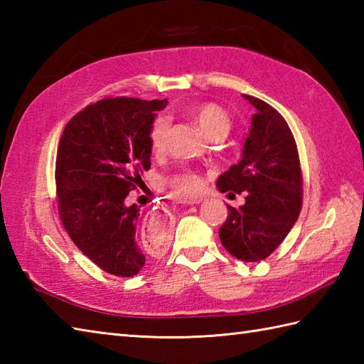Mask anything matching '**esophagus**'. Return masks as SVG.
<instances>
[{"label":"esophagus","instance_id":"esophagus-1","mask_svg":"<svg viewBox=\"0 0 364 364\" xmlns=\"http://www.w3.org/2000/svg\"><path fill=\"white\" fill-rule=\"evenodd\" d=\"M202 202V198H189V200H181V203L184 205H198Z\"/></svg>","mask_w":364,"mask_h":364}]
</instances>
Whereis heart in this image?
Returning a JSON list of instances; mask_svg holds the SVG:
<instances>
[{
  "label": "heart",
  "instance_id": "b5f03b06",
  "mask_svg": "<svg viewBox=\"0 0 364 364\" xmlns=\"http://www.w3.org/2000/svg\"><path fill=\"white\" fill-rule=\"evenodd\" d=\"M191 117L196 122V125L210 139L225 137L231 127L228 114L215 103H202L196 106L194 109L191 111ZM167 131L168 120L164 115H161V117L153 122L149 134V141L153 151L159 153L164 150ZM170 183H172V186L175 188L178 194L181 196H194L203 186V180L194 172L178 173L172 178Z\"/></svg>",
  "mask_w": 364,
  "mask_h": 364
}]
</instances>
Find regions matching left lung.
<instances>
[{"mask_svg": "<svg viewBox=\"0 0 364 364\" xmlns=\"http://www.w3.org/2000/svg\"><path fill=\"white\" fill-rule=\"evenodd\" d=\"M242 97L257 111L241 159L218 178V189L247 192V197L237 210L228 205L219 237L235 258L255 262L267 258L296 223L301 208V173L288 123L272 106L250 95Z\"/></svg>", "mask_w": 364, "mask_h": 364, "instance_id": "obj_1", "label": "left lung"}]
</instances>
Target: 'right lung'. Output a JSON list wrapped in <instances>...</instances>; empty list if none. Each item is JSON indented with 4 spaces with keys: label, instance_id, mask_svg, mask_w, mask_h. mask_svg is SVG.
Returning a JSON list of instances; mask_svg holds the SVG:
<instances>
[{
    "label": "right lung",
    "instance_id": "add662e5",
    "mask_svg": "<svg viewBox=\"0 0 364 364\" xmlns=\"http://www.w3.org/2000/svg\"><path fill=\"white\" fill-rule=\"evenodd\" d=\"M167 100L106 98L67 123L56 156L59 213L68 236L105 272L133 277L145 264L139 206L127 196L150 168V128Z\"/></svg>",
    "mask_w": 364,
    "mask_h": 364
}]
</instances>
